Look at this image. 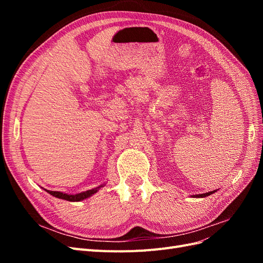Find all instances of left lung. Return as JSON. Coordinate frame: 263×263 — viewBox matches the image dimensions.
Wrapping results in <instances>:
<instances>
[{
    "label": "left lung",
    "mask_w": 263,
    "mask_h": 263,
    "mask_svg": "<svg viewBox=\"0 0 263 263\" xmlns=\"http://www.w3.org/2000/svg\"><path fill=\"white\" fill-rule=\"evenodd\" d=\"M216 192V191H211V192H208V193H203V194H196V195H192V196H194V197H206V196H209V195H211V194H213V193H215Z\"/></svg>",
    "instance_id": "1"
}]
</instances>
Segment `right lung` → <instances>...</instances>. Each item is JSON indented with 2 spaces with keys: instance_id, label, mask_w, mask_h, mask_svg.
Wrapping results in <instances>:
<instances>
[{
  "instance_id": "right-lung-1",
  "label": "right lung",
  "mask_w": 263,
  "mask_h": 263,
  "mask_svg": "<svg viewBox=\"0 0 263 263\" xmlns=\"http://www.w3.org/2000/svg\"><path fill=\"white\" fill-rule=\"evenodd\" d=\"M103 185H104V184H103ZM103 185H100L98 187H94L92 190H87V191H85V192H81V193H78V194H67V193L58 192V191H49V190H46V191L50 195H52L54 197L61 198V200L69 201V202H80V201H83V200H85V198L90 197L93 194L97 193L101 187H103Z\"/></svg>"
}]
</instances>
